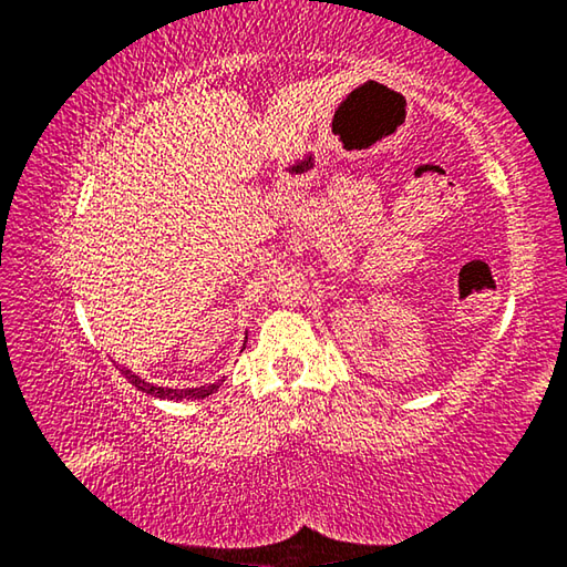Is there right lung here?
<instances>
[{
    "label": "right lung",
    "mask_w": 567,
    "mask_h": 567,
    "mask_svg": "<svg viewBox=\"0 0 567 567\" xmlns=\"http://www.w3.org/2000/svg\"><path fill=\"white\" fill-rule=\"evenodd\" d=\"M243 348H245V344H243ZM114 364H117V370L122 372V378L127 380V382H132V388H137L140 392H147V395L159 398V400H203V398L215 395V392L219 390V382H209V385H199V388H182V390L152 385V382L142 380L137 372H132L130 368H122L120 362H114Z\"/></svg>",
    "instance_id": "1"
}]
</instances>
